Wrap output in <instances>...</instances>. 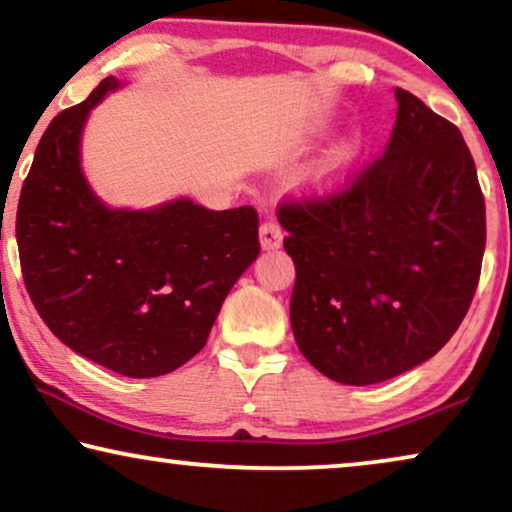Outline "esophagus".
Listing matches in <instances>:
<instances>
[{
    "instance_id": "1",
    "label": "esophagus",
    "mask_w": 512,
    "mask_h": 512,
    "mask_svg": "<svg viewBox=\"0 0 512 512\" xmlns=\"http://www.w3.org/2000/svg\"><path fill=\"white\" fill-rule=\"evenodd\" d=\"M258 237H261V247L265 251H272V249H279L284 242V230L279 226L277 221H265L261 223V228H258Z\"/></svg>"
}]
</instances>
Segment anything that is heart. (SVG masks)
Returning <instances> with one entry per match:
<instances>
[{
    "mask_svg": "<svg viewBox=\"0 0 512 512\" xmlns=\"http://www.w3.org/2000/svg\"><path fill=\"white\" fill-rule=\"evenodd\" d=\"M363 139L359 135H347L335 142L303 177V193L307 198L324 200L340 193L352 177L356 160L361 156Z\"/></svg>",
    "mask_w": 512,
    "mask_h": 512,
    "instance_id": "b5f03b06",
    "label": "heart"
}]
</instances>
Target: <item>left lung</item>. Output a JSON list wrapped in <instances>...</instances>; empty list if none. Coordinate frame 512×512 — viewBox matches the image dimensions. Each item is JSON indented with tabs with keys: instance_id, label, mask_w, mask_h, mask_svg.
Returning a JSON list of instances; mask_svg holds the SVG:
<instances>
[{
	"instance_id": "1",
	"label": "left lung",
	"mask_w": 512,
	"mask_h": 512,
	"mask_svg": "<svg viewBox=\"0 0 512 512\" xmlns=\"http://www.w3.org/2000/svg\"><path fill=\"white\" fill-rule=\"evenodd\" d=\"M396 102L387 151L347 191L277 212L296 265L293 338L321 375L352 387L438 354L485 254V198L459 128L408 90Z\"/></svg>"
}]
</instances>
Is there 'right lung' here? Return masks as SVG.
I'll return each mask as SVG.
<instances>
[{"label": "right lung", "instance_id": "1", "mask_svg": "<svg viewBox=\"0 0 512 512\" xmlns=\"http://www.w3.org/2000/svg\"><path fill=\"white\" fill-rule=\"evenodd\" d=\"M125 83L100 81L48 125L18 200L16 240L34 307L55 338L125 377L167 375L205 347L228 291L258 258L254 207L177 198L109 207L88 184V116Z\"/></svg>", "mask_w": 512, "mask_h": 512}]
</instances>
